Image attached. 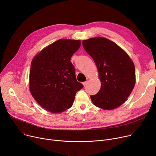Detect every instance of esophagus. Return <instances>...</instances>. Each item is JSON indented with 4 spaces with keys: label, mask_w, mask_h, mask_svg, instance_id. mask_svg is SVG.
<instances>
[{
    "label": "esophagus",
    "mask_w": 156,
    "mask_h": 156,
    "mask_svg": "<svg viewBox=\"0 0 156 156\" xmlns=\"http://www.w3.org/2000/svg\"><path fill=\"white\" fill-rule=\"evenodd\" d=\"M82 84H83V85H84V86H86V85H87V81H86V82H83V83H82Z\"/></svg>",
    "instance_id": "34e87169"
}]
</instances>
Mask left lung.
Here are the masks:
<instances>
[{
  "instance_id": "1",
  "label": "left lung",
  "mask_w": 156,
  "mask_h": 156,
  "mask_svg": "<svg viewBox=\"0 0 156 156\" xmlns=\"http://www.w3.org/2000/svg\"><path fill=\"white\" fill-rule=\"evenodd\" d=\"M84 50L94 60L98 69L101 87L90 96L93 104L106 110L125 103L135 84L134 64L118 45L101 37L83 40Z\"/></svg>"
}]
</instances>
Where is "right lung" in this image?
Returning <instances> with one entry per match:
<instances>
[{
	"label": "right lung",
	"instance_id": "obj_1",
	"mask_svg": "<svg viewBox=\"0 0 156 156\" xmlns=\"http://www.w3.org/2000/svg\"><path fill=\"white\" fill-rule=\"evenodd\" d=\"M80 46V40L60 39L44 48L31 62L30 92L42 108L51 113H62L70 108L76 93L84 87L77 81L70 62Z\"/></svg>",
	"mask_w": 156,
	"mask_h": 156
}]
</instances>
